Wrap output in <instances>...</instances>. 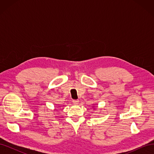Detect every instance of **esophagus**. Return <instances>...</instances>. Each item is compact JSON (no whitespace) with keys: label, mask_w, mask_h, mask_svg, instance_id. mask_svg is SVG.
I'll return each instance as SVG.
<instances>
[{"label":"esophagus","mask_w":154,"mask_h":154,"mask_svg":"<svg viewBox=\"0 0 154 154\" xmlns=\"http://www.w3.org/2000/svg\"><path fill=\"white\" fill-rule=\"evenodd\" d=\"M72 103H73L74 105H77V104L79 103V100H72Z\"/></svg>","instance_id":"esophagus-1"}]
</instances>
